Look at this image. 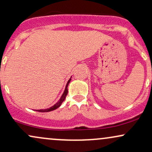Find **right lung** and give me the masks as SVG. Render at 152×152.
I'll return each instance as SVG.
<instances>
[{
    "label": "right lung",
    "mask_w": 152,
    "mask_h": 152,
    "mask_svg": "<svg viewBox=\"0 0 152 152\" xmlns=\"http://www.w3.org/2000/svg\"><path fill=\"white\" fill-rule=\"evenodd\" d=\"M71 81V78L69 80L68 82H67L66 83V88H65V90H64V92L63 93V94H62V96L61 97V98H60L59 100L56 103L55 105H54L53 106H52L51 107H49V108H47V109H45V110H36V111H38V112H41V113H45V112H50V111H52V110H56V108H58V107H59L60 105H61V103H63L64 100H65L66 98V96H67V94H68V86H69V83H70Z\"/></svg>",
    "instance_id": "obj_1"
}]
</instances>
